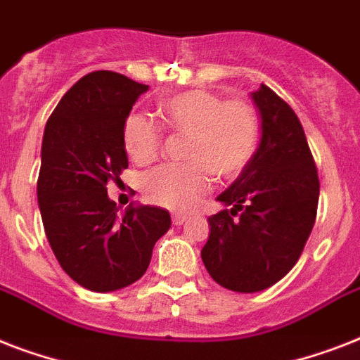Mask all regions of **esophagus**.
Segmentation results:
<instances>
[{
  "label": "esophagus",
  "instance_id": "1",
  "mask_svg": "<svg viewBox=\"0 0 360 360\" xmlns=\"http://www.w3.org/2000/svg\"><path fill=\"white\" fill-rule=\"evenodd\" d=\"M186 219H188L186 214H174V224L181 226L183 222H186Z\"/></svg>",
  "mask_w": 360,
  "mask_h": 360
}]
</instances>
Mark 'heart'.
Here are the masks:
<instances>
[{"label":"heart","mask_w":360,"mask_h":360,"mask_svg":"<svg viewBox=\"0 0 360 360\" xmlns=\"http://www.w3.org/2000/svg\"><path fill=\"white\" fill-rule=\"evenodd\" d=\"M164 124L186 132L185 158L191 162L164 164L146 175L143 192L153 203L188 211L211 188V174L230 181L245 172L256 155L259 121L243 98L222 101L205 89H191L158 104ZM164 130L141 114H130L123 124V147L134 162H153L162 147Z\"/></svg>","instance_id":"1"}]
</instances>
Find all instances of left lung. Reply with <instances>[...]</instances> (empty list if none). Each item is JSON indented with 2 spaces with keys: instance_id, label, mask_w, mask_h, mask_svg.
<instances>
[{
  "instance_id": "left-lung-1",
  "label": "left lung",
  "mask_w": 360,
  "mask_h": 360,
  "mask_svg": "<svg viewBox=\"0 0 360 360\" xmlns=\"http://www.w3.org/2000/svg\"><path fill=\"white\" fill-rule=\"evenodd\" d=\"M262 117L256 155L217 200L203 265L226 290L254 293L284 278L316 222L319 179L302 124L290 104L262 86L252 93Z\"/></svg>"
}]
</instances>
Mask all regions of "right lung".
<instances>
[{"label": "right lung", "mask_w": 360, "mask_h": 360, "mask_svg": "<svg viewBox=\"0 0 360 360\" xmlns=\"http://www.w3.org/2000/svg\"><path fill=\"white\" fill-rule=\"evenodd\" d=\"M149 86L95 70L65 93L44 129L37 198L48 243L76 284L106 293L143 276L153 246L169 230L162 207L108 198L129 158L123 124Z\"/></svg>", "instance_id": "right-lung-1"}]
</instances>
